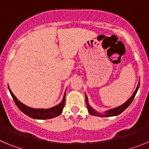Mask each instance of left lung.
I'll return each instance as SVG.
<instances>
[{"label": "left lung", "mask_w": 149, "mask_h": 149, "mask_svg": "<svg viewBox=\"0 0 149 149\" xmlns=\"http://www.w3.org/2000/svg\"><path fill=\"white\" fill-rule=\"evenodd\" d=\"M139 87V84H138L137 87H136V90H135V92L134 93V94L132 95V96H131V98H129V99L126 101L125 103L121 105V106L118 107H116V108L112 109V110H108V111L105 112L104 114L97 113V112L95 111V110H93V109L90 106H89V103H88L87 96H86V95H85V96H86V107H87V110H88V111H89V114H91V115H93V116H101V117H109V116H114L119 115V114L122 113V112L125 110V109H127V107H128L129 105L131 104V102H132L133 100H134V97H135V95H136V93H137Z\"/></svg>", "instance_id": "obj_1"}]
</instances>
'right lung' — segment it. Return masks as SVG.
<instances>
[{
  "instance_id": "obj_1",
  "label": "right lung",
  "mask_w": 149,
  "mask_h": 149,
  "mask_svg": "<svg viewBox=\"0 0 149 149\" xmlns=\"http://www.w3.org/2000/svg\"><path fill=\"white\" fill-rule=\"evenodd\" d=\"M10 93L11 94L12 97H13V100L15 101V104L18 107V109L25 114V115L28 116L30 118L35 119H49L54 118V117L58 116L63 112V107L65 106V93L63 95V101L59 104L58 105L51 107L50 109H34L30 108L29 107H27L26 105L23 104L22 102L18 101L17 98L15 97L13 93H12V91L10 90L9 88Z\"/></svg>"
}]
</instances>
